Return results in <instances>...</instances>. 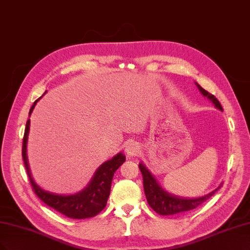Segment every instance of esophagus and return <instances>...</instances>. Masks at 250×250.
Masks as SVG:
<instances>
[{
    "instance_id": "esophagus-1",
    "label": "esophagus",
    "mask_w": 250,
    "mask_h": 250,
    "mask_svg": "<svg viewBox=\"0 0 250 250\" xmlns=\"http://www.w3.org/2000/svg\"><path fill=\"white\" fill-rule=\"evenodd\" d=\"M139 151H140V147L136 143H129L127 144L125 148V152L127 153V155H129V156H135Z\"/></svg>"
}]
</instances>
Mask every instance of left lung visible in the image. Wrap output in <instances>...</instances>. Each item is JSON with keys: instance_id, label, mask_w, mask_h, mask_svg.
<instances>
[{"instance_id": "left-lung-1", "label": "left lung", "mask_w": 250, "mask_h": 250, "mask_svg": "<svg viewBox=\"0 0 250 250\" xmlns=\"http://www.w3.org/2000/svg\"><path fill=\"white\" fill-rule=\"evenodd\" d=\"M195 83L205 97L209 98L218 109L223 110L220 102L213 95V94L203 89L197 83ZM140 169L143 174L144 190H145L146 197H147L148 204L150 207L159 215H174L181 212L191 211L199 207V206H201L206 201H208L210 197L221 187L220 185L218 188L215 189V190H213L209 194L202 197H196V199H182V197L171 195L163 190V189L156 182V180L154 179V177L151 175L150 171L146 168V167L143 165V163L140 165Z\"/></svg>"}]
</instances>
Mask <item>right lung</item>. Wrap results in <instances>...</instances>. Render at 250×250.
Returning <instances> with one entry per match:
<instances>
[{
    "label": "right lung",
    "instance_id": "right-lung-1",
    "mask_svg": "<svg viewBox=\"0 0 250 250\" xmlns=\"http://www.w3.org/2000/svg\"><path fill=\"white\" fill-rule=\"evenodd\" d=\"M41 98V97H40ZM39 98V99H40ZM37 99L32 105L29 115L33 111L34 106L36 105ZM30 129V119L27 121L24 129V134L22 139V160L23 165L27 169V174L30 179V184L32 186L33 191L39 197V199L49 206L50 208L62 213L65 216L73 219H83L96 216L106 206L107 199L110 192L111 181L115 171L123 165L125 161V156L122 153L117 154L114 158L103 163V165L97 169L96 174L94 175L91 183L83 191L73 194V195H58L54 193H49L47 191L42 190L34 182L28 166L27 160V140Z\"/></svg>",
    "mask_w": 250,
    "mask_h": 250
}]
</instances>
